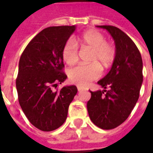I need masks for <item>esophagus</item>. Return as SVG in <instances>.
I'll use <instances>...</instances> for the list:
<instances>
[{
    "label": "esophagus",
    "instance_id": "34e87169",
    "mask_svg": "<svg viewBox=\"0 0 153 153\" xmlns=\"http://www.w3.org/2000/svg\"><path fill=\"white\" fill-rule=\"evenodd\" d=\"M83 88H81V87H78V91L79 92H81V91H83Z\"/></svg>",
    "mask_w": 153,
    "mask_h": 153
}]
</instances>
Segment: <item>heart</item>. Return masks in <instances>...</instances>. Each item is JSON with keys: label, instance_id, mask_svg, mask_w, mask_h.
Listing matches in <instances>:
<instances>
[{"label": "heart", "instance_id": "obj_1", "mask_svg": "<svg viewBox=\"0 0 153 153\" xmlns=\"http://www.w3.org/2000/svg\"><path fill=\"white\" fill-rule=\"evenodd\" d=\"M83 47L89 48L93 53L89 58L90 65H80L69 71L70 82L79 86H86L91 81L101 76V69L111 66L116 56L114 45L106 42V37L97 30L86 32L79 38ZM62 58L67 65H74L79 59V50L76 41L70 38L62 49Z\"/></svg>", "mask_w": 153, "mask_h": 153}]
</instances>
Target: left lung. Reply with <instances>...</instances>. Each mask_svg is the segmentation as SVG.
Wrapping results in <instances>:
<instances>
[{
    "instance_id": "left-lung-1",
    "label": "left lung",
    "mask_w": 153,
    "mask_h": 153,
    "mask_svg": "<svg viewBox=\"0 0 153 153\" xmlns=\"http://www.w3.org/2000/svg\"><path fill=\"white\" fill-rule=\"evenodd\" d=\"M97 27L111 35L116 56L108 74L97 82L102 91H90L87 108L94 125L111 129L126 120L138 102L143 83V60L134 42L120 28L111 25Z\"/></svg>"
}]
</instances>
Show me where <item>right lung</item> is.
I'll list each match as a JSON object with an SVG mask.
<instances>
[{"label": "right lung", "mask_w": 153, "mask_h": 153, "mask_svg": "<svg viewBox=\"0 0 153 153\" xmlns=\"http://www.w3.org/2000/svg\"><path fill=\"white\" fill-rule=\"evenodd\" d=\"M75 28V25L45 28L30 41L19 59V102L29 122L42 131H52L63 125L78 92L74 85L52 89L67 79L62 49Z\"/></svg>", "instance_id": "1"}]
</instances>
